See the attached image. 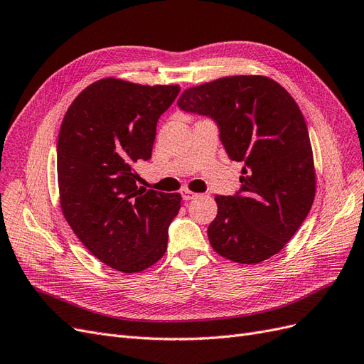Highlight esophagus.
Returning <instances> with one entry per match:
<instances>
[{"label": "esophagus", "mask_w": 364, "mask_h": 364, "mask_svg": "<svg viewBox=\"0 0 364 364\" xmlns=\"http://www.w3.org/2000/svg\"><path fill=\"white\" fill-rule=\"evenodd\" d=\"M181 194H182V197H183V200H193V198L197 197V194L193 193V191H190V190H182Z\"/></svg>", "instance_id": "34e87169"}]
</instances>
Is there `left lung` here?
Instances as JSON below:
<instances>
[{
    "mask_svg": "<svg viewBox=\"0 0 364 364\" xmlns=\"http://www.w3.org/2000/svg\"><path fill=\"white\" fill-rule=\"evenodd\" d=\"M178 105L214 119L229 158L244 162L241 190L217 196L208 237L215 252L256 265L291 241L315 200L307 124L286 89L262 75H235L186 89Z\"/></svg>",
    "mask_w": 364,
    "mask_h": 364,
    "instance_id": "obj_1",
    "label": "left lung"
}]
</instances>
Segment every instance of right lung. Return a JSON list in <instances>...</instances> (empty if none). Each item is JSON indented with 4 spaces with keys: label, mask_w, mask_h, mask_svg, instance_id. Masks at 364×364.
Here are the masks:
<instances>
[{
    "label": "right lung",
    "mask_w": 364,
    "mask_h": 364,
    "mask_svg": "<svg viewBox=\"0 0 364 364\" xmlns=\"http://www.w3.org/2000/svg\"><path fill=\"white\" fill-rule=\"evenodd\" d=\"M181 92L119 78L90 84L61 122L57 176L63 215L89 252L120 272L152 267L167 250L181 194L139 188L134 164L152 156L156 123Z\"/></svg>",
    "instance_id": "1"
}]
</instances>
